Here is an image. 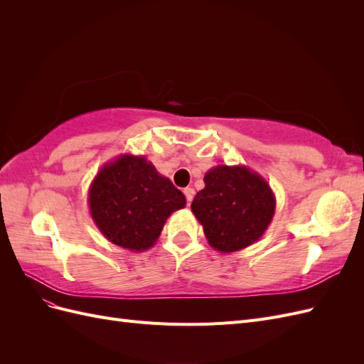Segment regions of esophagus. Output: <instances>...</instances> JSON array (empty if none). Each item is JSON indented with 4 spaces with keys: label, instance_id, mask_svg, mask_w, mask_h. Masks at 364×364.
Masks as SVG:
<instances>
[{
    "label": "esophagus",
    "instance_id": "esophagus-1",
    "mask_svg": "<svg viewBox=\"0 0 364 364\" xmlns=\"http://www.w3.org/2000/svg\"><path fill=\"white\" fill-rule=\"evenodd\" d=\"M183 194L186 197V202H188V205H190L191 200H193V197H194V190L191 188V186H186V188L183 190Z\"/></svg>",
    "mask_w": 364,
    "mask_h": 364
}]
</instances>
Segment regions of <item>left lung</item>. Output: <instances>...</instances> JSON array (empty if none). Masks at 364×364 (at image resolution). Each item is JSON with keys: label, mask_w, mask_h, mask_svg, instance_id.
I'll list each match as a JSON object with an SVG mask.
<instances>
[{"label": "left lung", "mask_w": 364, "mask_h": 364, "mask_svg": "<svg viewBox=\"0 0 364 364\" xmlns=\"http://www.w3.org/2000/svg\"><path fill=\"white\" fill-rule=\"evenodd\" d=\"M203 182L191 211L203 226L209 246L230 253L257 243L277 208L269 182L246 165H217Z\"/></svg>", "instance_id": "8db88e82"}]
</instances>
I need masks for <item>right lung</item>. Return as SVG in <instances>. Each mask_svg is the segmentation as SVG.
<instances>
[{"mask_svg": "<svg viewBox=\"0 0 364 364\" xmlns=\"http://www.w3.org/2000/svg\"><path fill=\"white\" fill-rule=\"evenodd\" d=\"M87 203L95 226L111 243L144 252L155 246L167 218L186 200L146 156L124 153L98 170Z\"/></svg>", "mask_w": 364, "mask_h": 364, "instance_id": "obj_1", "label": "right lung"}]
</instances>
